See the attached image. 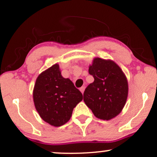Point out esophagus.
Masks as SVG:
<instances>
[{
    "label": "esophagus",
    "instance_id": "34e87169",
    "mask_svg": "<svg viewBox=\"0 0 157 157\" xmlns=\"http://www.w3.org/2000/svg\"><path fill=\"white\" fill-rule=\"evenodd\" d=\"M84 90H85V87H84V86H82V87L80 88V91H81V92H82V94L84 93Z\"/></svg>",
    "mask_w": 157,
    "mask_h": 157
}]
</instances>
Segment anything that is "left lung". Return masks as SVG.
<instances>
[{"label":"left lung","mask_w":157,"mask_h":157,"mask_svg":"<svg viewBox=\"0 0 157 157\" xmlns=\"http://www.w3.org/2000/svg\"><path fill=\"white\" fill-rule=\"evenodd\" d=\"M89 73L94 81L84 91L85 104L98 119H113L121 113L127 101V77L115 62L99 57L94 58Z\"/></svg>","instance_id":"obj_1"}]
</instances>
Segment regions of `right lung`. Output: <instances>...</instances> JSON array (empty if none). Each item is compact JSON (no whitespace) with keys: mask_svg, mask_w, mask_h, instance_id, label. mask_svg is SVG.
Here are the masks:
<instances>
[{"mask_svg":"<svg viewBox=\"0 0 157 157\" xmlns=\"http://www.w3.org/2000/svg\"><path fill=\"white\" fill-rule=\"evenodd\" d=\"M33 97L40 118L54 127L67 123L73 108L83 100L82 92L73 83L63 77L57 63L38 75Z\"/></svg>","mask_w":157,"mask_h":157,"instance_id":"obj_1","label":"right lung"}]
</instances>
